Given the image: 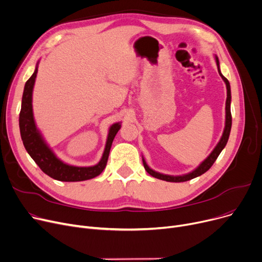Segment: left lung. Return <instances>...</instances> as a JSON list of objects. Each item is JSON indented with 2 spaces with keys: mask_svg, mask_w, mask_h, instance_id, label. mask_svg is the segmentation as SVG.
<instances>
[{
  "mask_svg": "<svg viewBox=\"0 0 262 262\" xmlns=\"http://www.w3.org/2000/svg\"><path fill=\"white\" fill-rule=\"evenodd\" d=\"M216 66H217V71L220 76L222 77V79L224 80L225 85H226V89H227V98H226V106H225V126H224V130L222 134L221 139L217 142V144L215 145V147L213 148L212 152L209 154V156L206 158L204 161H202L200 163V166L198 168H195L193 171H191L187 174H183V175H168V174H162L159 172L154 171L153 169H150L147 163L145 161V159L142 157V161H143V166L145 171L149 174L152 175L155 178H158V180L161 181H166V182H171V183H182V182H187L192 180V178H195L202 174H204L205 172H207L212 164L214 163V161L216 160V158L219 157L220 153L222 152L223 148L225 147L228 138H229V134H230V129H231V113H230V102H231V92H230V85H229V81L228 79L221 73V70H220V62H219V58L215 55L214 56Z\"/></svg>",
  "mask_w": 262,
  "mask_h": 262,
  "instance_id": "obj_1",
  "label": "left lung"
}]
</instances>
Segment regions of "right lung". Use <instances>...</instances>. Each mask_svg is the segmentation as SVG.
<instances>
[{
	"instance_id": "1",
	"label": "right lung",
	"mask_w": 262,
	"mask_h": 262,
	"mask_svg": "<svg viewBox=\"0 0 262 262\" xmlns=\"http://www.w3.org/2000/svg\"><path fill=\"white\" fill-rule=\"evenodd\" d=\"M38 63L33 75L25 82L24 91L22 95L21 112L19 117V126L21 138L25 149L34 161L38 164V167L42 170L47 175L60 182H82L91 180L100 175L105 169L110 147L119 129L121 128V122L114 123L110 125L108 130L107 140L105 144V149L101 160L91 167H76L71 166L60 160L50 147V145L45 140L42 134L38 129L34 113H33V90L35 80L38 72Z\"/></svg>"
}]
</instances>
